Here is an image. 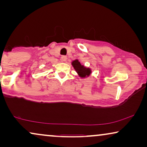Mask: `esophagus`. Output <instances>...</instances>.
I'll return each mask as SVG.
<instances>
[{
	"label": "esophagus",
	"instance_id": "esophagus-1",
	"mask_svg": "<svg viewBox=\"0 0 147 147\" xmlns=\"http://www.w3.org/2000/svg\"><path fill=\"white\" fill-rule=\"evenodd\" d=\"M61 61H63V62H65L66 61H67V56H62L61 57Z\"/></svg>",
	"mask_w": 147,
	"mask_h": 147
}]
</instances>
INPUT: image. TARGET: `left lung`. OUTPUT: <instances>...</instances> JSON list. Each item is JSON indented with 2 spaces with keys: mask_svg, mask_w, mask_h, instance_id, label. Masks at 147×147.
Returning <instances> with one entry per match:
<instances>
[{
  "mask_svg": "<svg viewBox=\"0 0 147 147\" xmlns=\"http://www.w3.org/2000/svg\"><path fill=\"white\" fill-rule=\"evenodd\" d=\"M71 65L80 78H85L89 77L92 73V70L90 68L86 67L84 65H82L81 63L78 59H76L72 61Z\"/></svg>",
  "mask_w": 147,
  "mask_h": 147,
  "instance_id": "8db88e82",
  "label": "left lung"
}]
</instances>
